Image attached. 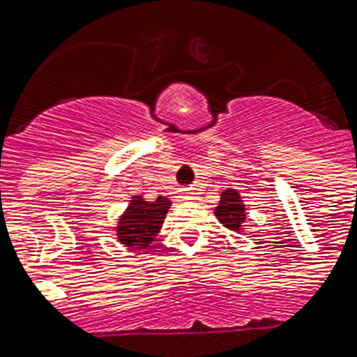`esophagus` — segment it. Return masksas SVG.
I'll return each mask as SVG.
<instances>
[{"label": "esophagus", "instance_id": "obj_1", "mask_svg": "<svg viewBox=\"0 0 357 357\" xmlns=\"http://www.w3.org/2000/svg\"><path fill=\"white\" fill-rule=\"evenodd\" d=\"M192 192H190V190H182V194H181V197L182 199H192Z\"/></svg>", "mask_w": 357, "mask_h": 357}]
</instances>
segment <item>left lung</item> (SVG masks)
I'll list each match as a JSON object with an SVG mask.
<instances>
[{
    "label": "left lung",
    "mask_w": 357,
    "mask_h": 357,
    "mask_svg": "<svg viewBox=\"0 0 357 357\" xmlns=\"http://www.w3.org/2000/svg\"><path fill=\"white\" fill-rule=\"evenodd\" d=\"M214 216L220 224L235 233H243L246 229V205L237 190H224L220 194L218 205L214 207Z\"/></svg>",
    "instance_id": "obj_1"
}]
</instances>
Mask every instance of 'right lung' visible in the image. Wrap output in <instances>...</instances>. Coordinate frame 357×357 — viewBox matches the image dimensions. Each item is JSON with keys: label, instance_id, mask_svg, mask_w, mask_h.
<instances>
[{"label": "right lung", "instance_id": "1", "mask_svg": "<svg viewBox=\"0 0 357 357\" xmlns=\"http://www.w3.org/2000/svg\"><path fill=\"white\" fill-rule=\"evenodd\" d=\"M169 208L171 201L163 195H158L156 201L131 195L122 216H118L116 241L133 250H146L156 241Z\"/></svg>", "mask_w": 357, "mask_h": 357}]
</instances>
